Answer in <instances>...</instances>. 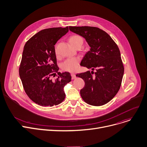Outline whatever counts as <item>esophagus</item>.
Masks as SVG:
<instances>
[{
    "label": "esophagus",
    "mask_w": 147,
    "mask_h": 147,
    "mask_svg": "<svg viewBox=\"0 0 147 147\" xmlns=\"http://www.w3.org/2000/svg\"><path fill=\"white\" fill-rule=\"evenodd\" d=\"M71 79H74L75 78H76V74H74V73H71Z\"/></svg>",
    "instance_id": "obj_1"
}]
</instances>
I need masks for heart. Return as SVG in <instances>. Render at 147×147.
Masks as SVG:
<instances>
[{"mask_svg": "<svg viewBox=\"0 0 147 147\" xmlns=\"http://www.w3.org/2000/svg\"><path fill=\"white\" fill-rule=\"evenodd\" d=\"M69 43L74 47H77L79 45L83 43V38L79 35H72L68 38ZM55 53L57 57H58V53L57 51V46L55 47ZM80 62V58L79 57H74L66 59L62 64L61 68L64 71L68 72H74L78 68Z\"/></svg>", "mask_w": 147, "mask_h": 147, "instance_id": "b5f03b06", "label": "heart"}]
</instances>
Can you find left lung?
I'll return each instance as SVG.
<instances>
[{
  "label": "left lung",
  "mask_w": 147,
  "mask_h": 147,
  "mask_svg": "<svg viewBox=\"0 0 147 147\" xmlns=\"http://www.w3.org/2000/svg\"><path fill=\"white\" fill-rule=\"evenodd\" d=\"M69 29L85 38L90 47L80 65L92 71L76 75L85 83L80 95L89 105H103L117 94L121 84L124 67L119 47L109 34L98 27L70 26Z\"/></svg>",
  "instance_id": "obj_1"
}]
</instances>
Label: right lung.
<instances>
[{"instance_id":"right-lung-1","label":"right lung","mask_w":147,"mask_h":147,"mask_svg":"<svg viewBox=\"0 0 147 147\" xmlns=\"http://www.w3.org/2000/svg\"><path fill=\"white\" fill-rule=\"evenodd\" d=\"M68 32V27L42 30L31 37L24 47L20 77L26 94L39 105H57L65 99L64 88L71 76L68 72H58L54 45ZM57 72L58 78L52 81L50 76Z\"/></svg>"}]
</instances>
